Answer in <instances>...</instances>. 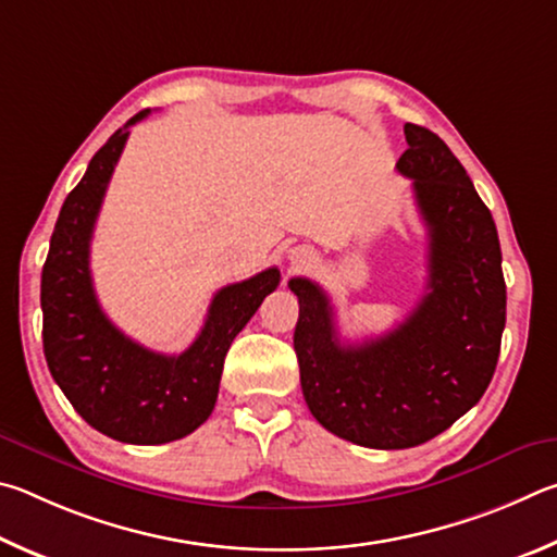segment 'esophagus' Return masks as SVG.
I'll use <instances>...</instances> for the list:
<instances>
[{"label":"esophagus","instance_id":"1","mask_svg":"<svg viewBox=\"0 0 557 557\" xmlns=\"http://www.w3.org/2000/svg\"><path fill=\"white\" fill-rule=\"evenodd\" d=\"M288 259H290V263H296V267H304V263L313 261V251L306 249V247H296V249H290Z\"/></svg>","mask_w":557,"mask_h":557}]
</instances>
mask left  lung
Wrapping results in <instances>:
<instances>
[{"label": "left lung", "instance_id": "1", "mask_svg": "<svg viewBox=\"0 0 557 557\" xmlns=\"http://www.w3.org/2000/svg\"><path fill=\"white\" fill-rule=\"evenodd\" d=\"M396 171L413 181L428 227L425 294L401 325L362 345L339 343L333 306L310 278L298 296L294 347L315 421L376 450H404L447 431L490 386L506 325L502 247L492 212L447 144L418 124Z\"/></svg>", "mask_w": 557, "mask_h": 557}]
</instances>
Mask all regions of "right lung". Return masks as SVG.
<instances>
[{
    "instance_id": "add662e5",
    "label": "right lung",
    "mask_w": 557,
    "mask_h": 557,
    "mask_svg": "<svg viewBox=\"0 0 557 557\" xmlns=\"http://www.w3.org/2000/svg\"><path fill=\"white\" fill-rule=\"evenodd\" d=\"M134 114L92 156L58 214L41 273L44 355L55 384L95 431L129 445H163L208 421L224 355L261 300L276 290V267L214 294L205 325L181 355H159L126 337L97 304L90 239Z\"/></svg>"
}]
</instances>
